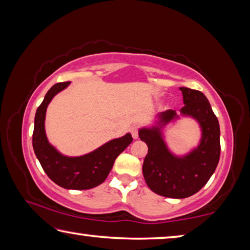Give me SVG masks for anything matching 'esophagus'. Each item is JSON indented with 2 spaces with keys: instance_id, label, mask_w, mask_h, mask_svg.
<instances>
[{
  "instance_id": "esophagus-1",
  "label": "esophagus",
  "mask_w": 250,
  "mask_h": 250,
  "mask_svg": "<svg viewBox=\"0 0 250 250\" xmlns=\"http://www.w3.org/2000/svg\"><path fill=\"white\" fill-rule=\"evenodd\" d=\"M131 134H132V138H133V139H138V138H139V130H138V126H133V128L131 129Z\"/></svg>"
}]
</instances>
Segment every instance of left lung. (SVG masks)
<instances>
[{
  "mask_svg": "<svg viewBox=\"0 0 250 250\" xmlns=\"http://www.w3.org/2000/svg\"><path fill=\"white\" fill-rule=\"evenodd\" d=\"M184 107L182 116L195 119L202 129L200 145L188 154L176 156L168 150L162 129L177 119L174 110H167L158 116V125L139 130V137L146 143L147 154L142 172L151 191L161 196L185 198L197 193L213 173L221 155L219 124L203 92L181 87Z\"/></svg>",
  "mask_w": 250,
  "mask_h": 250,
  "instance_id": "obj_1",
  "label": "left lung"
}]
</instances>
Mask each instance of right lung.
I'll use <instances>...</instances> for the list:
<instances>
[{"mask_svg": "<svg viewBox=\"0 0 250 250\" xmlns=\"http://www.w3.org/2000/svg\"><path fill=\"white\" fill-rule=\"evenodd\" d=\"M69 83L70 82H65L54 84L37 108L34 121L33 149L43 170L54 183L67 189H89L104 182L117 156L125 151L133 139L130 133H126L82 156H66L59 153L46 137V109L55 95L64 90Z\"/></svg>", "mask_w": 250, "mask_h": 250, "instance_id": "add662e5", "label": "right lung"}]
</instances>
